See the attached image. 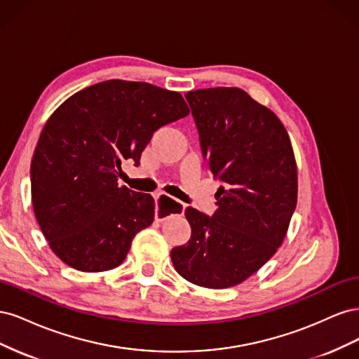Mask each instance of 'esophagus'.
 <instances>
[{"label":"esophagus","instance_id":"1","mask_svg":"<svg viewBox=\"0 0 359 359\" xmlns=\"http://www.w3.org/2000/svg\"><path fill=\"white\" fill-rule=\"evenodd\" d=\"M156 198V220L163 222L169 219L173 214H184V210H186V205L180 201H173L166 194L158 193Z\"/></svg>","mask_w":359,"mask_h":359}]
</instances>
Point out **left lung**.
<instances>
[{"mask_svg": "<svg viewBox=\"0 0 359 359\" xmlns=\"http://www.w3.org/2000/svg\"><path fill=\"white\" fill-rule=\"evenodd\" d=\"M206 168L224 186L212 217L186 210L187 244L172 248L177 273L193 285L226 289L243 283L274 256L298 198V172L283 123L233 86L186 94Z\"/></svg>", "mask_w": 359, "mask_h": 359, "instance_id": "8db88e82", "label": "left lung"}]
</instances>
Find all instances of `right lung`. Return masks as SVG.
Masks as SVG:
<instances>
[{
    "mask_svg": "<svg viewBox=\"0 0 359 359\" xmlns=\"http://www.w3.org/2000/svg\"><path fill=\"white\" fill-rule=\"evenodd\" d=\"M189 114L177 91L112 79L73 94L49 116L31 160V201L64 264L83 273L123 264L135 235L154 220L153 196L118 184L123 163L137 166L156 130Z\"/></svg>",
    "mask_w": 359,
    "mask_h": 359,
    "instance_id": "add662e5",
    "label": "right lung"
}]
</instances>
